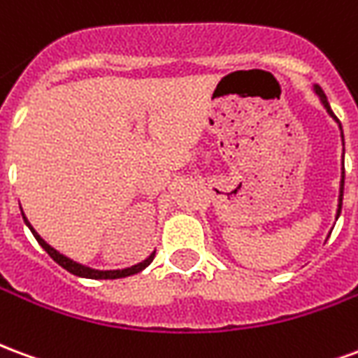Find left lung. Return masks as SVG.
Returning <instances> with one entry per match:
<instances>
[{"mask_svg": "<svg viewBox=\"0 0 358 358\" xmlns=\"http://www.w3.org/2000/svg\"><path fill=\"white\" fill-rule=\"evenodd\" d=\"M315 92H316V95L320 97V101H322L324 109L328 110V115H330V117L334 118V120H336V122H338V124H339L338 117H336V115L331 113L330 103H328V99H326V94H324V92H322V88H320V86H315ZM339 130H341V124H339ZM341 138H343V132H341ZM343 184H345V169L341 171V187H339V205H338V215H336V220H338L339 213H341V201H343Z\"/></svg>", "mask_w": 358, "mask_h": 358, "instance_id": "8db88e82", "label": "left lung"}]
</instances>
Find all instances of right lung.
I'll list each match as a JSON object with an SVG mask.
<instances>
[{
  "label": "right lung",
  "instance_id": "obj_1",
  "mask_svg": "<svg viewBox=\"0 0 358 358\" xmlns=\"http://www.w3.org/2000/svg\"><path fill=\"white\" fill-rule=\"evenodd\" d=\"M22 218H24V222H27V226L30 228V232L34 234V238L38 240V243L42 245L43 249H45V253L55 261L57 264H61L63 268L69 270L71 274H74V276H80V278H92V280H115V278H126V276H132V274H138V272H141V270L145 268V266H149L151 264V261L155 259V253H151V255L145 259V261H141V263L134 264V266H130V268H122V270H95V268H90V266H84V264H78L74 263V261H71L69 257L61 255L59 251H55V249L51 248L50 243H45V241L38 236V232H36L34 228L30 226V222L27 220V217H24V213H22Z\"/></svg>",
  "mask_w": 358,
  "mask_h": 358
}]
</instances>
